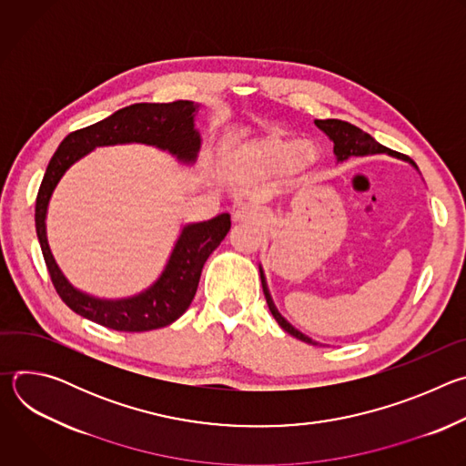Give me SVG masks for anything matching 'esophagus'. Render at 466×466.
I'll use <instances>...</instances> for the list:
<instances>
[{"mask_svg": "<svg viewBox=\"0 0 466 466\" xmlns=\"http://www.w3.org/2000/svg\"><path fill=\"white\" fill-rule=\"evenodd\" d=\"M263 219H265L263 214L252 205H241L234 212V221H239V223H261Z\"/></svg>", "mask_w": 466, "mask_h": 466, "instance_id": "obj_1", "label": "esophagus"}]
</instances>
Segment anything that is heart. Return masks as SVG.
I'll use <instances>...</instances> for the list:
<instances>
[{
    "label": "heart",
    "mask_w": 466,
    "mask_h": 466,
    "mask_svg": "<svg viewBox=\"0 0 466 466\" xmlns=\"http://www.w3.org/2000/svg\"><path fill=\"white\" fill-rule=\"evenodd\" d=\"M315 158L309 146L284 137H269L247 149V160L259 171H280L291 164L306 166Z\"/></svg>",
    "instance_id": "heart-1"
}]
</instances>
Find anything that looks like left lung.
<instances>
[{"label": "left lung", "instance_id": "obj_1", "mask_svg": "<svg viewBox=\"0 0 466 466\" xmlns=\"http://www.w3.org/2000/svg\"><path fill=\"white\" fill-rule=\"evenodd\" d=\"M315 125L326 132V137L334 142V153L338 157L339 162H345L349 160L350 157H365V155H376V153H389V155H394L400 158V155L387 149L385 146L378 144L370 135H367L365 130H361L360 127L349 123V121H341V119H315ZM404 158V157H402ZM413 164V162H411ZM415 166V164H413ZM259 277H261V288H263V295H265V300H268V306L273 313V317L277 319V322L288 331L289 336L304 341V343H309V345H319L315 341H311L308 336L300 334L299 329H295L275 308L273 300H271V295L268 291V284H265V279H263V273L259 269Z\"/></svg>", "mask_w": 466, "mask_h": 466}]
</instances>
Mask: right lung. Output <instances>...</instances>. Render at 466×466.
<instances>
[{"mask_svg":"<svg viewBox=\"0 0 466 466\" xmlns=\"http://www.w3.org/2000/svg\"><path fill=\"white\" fill-rule=\"evenodd\" d=\"M197 108L193 101L130 105L103 121L70 132L51 157L36 195V236L55 291L81 317L117 331H147L171 324L189 308L205 261L230 230L228 214L184 227L162 277L146 293L125 300H99L74 289L58 271L46 238V212L60 177L94 147L140 142L193 162L201 146L198 132L193 128Z\"/></svg>","mask_w":466,"mask_h":466,"instance_id":"1","label":"right lung"}]
</instances>
